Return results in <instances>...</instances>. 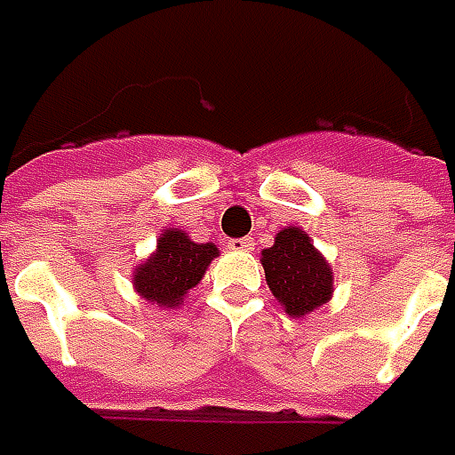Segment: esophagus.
Wrapping results in <instances>:
<instances>
[{"label": "esophagus", "mask_w": 455, "mask_h": 455, "mask_svg": "<svg viewBox=\"0 0 455 455\" xmlns=\"http://www.w3.org/2000/svg\"><path fill=\"white\" fill-rule=\"evenodd\" d=\"M228 250H230V252H252V250H254V240H252V237L228 240Z\"/></svg>", "instance_id": "obj_1"}]
</instances>
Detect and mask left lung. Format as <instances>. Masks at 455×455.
<instances>
[{"mask_svg": "<svg viewBox=\"0 0 455 455\" xmlns=\"http://www.w3.org/2000/svg\"><path fill=\"white\" fill-rule=\"evenodd\" d=\"M259 262L269 291L291 318L314 314L333 299V267L301 228H282Z\"/></svg>", "mask_w": 455, "mask_h": 455, "instance_id": "left-lung-1", "label": "left lung"}]
</instances>
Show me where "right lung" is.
<instances>
[{"instance_id":"add662e5","label":"right lung","mask_w":455,"mask_h":455,"mask_svg":"<svg viewBox=\"0 0 455 455\" xmlns=\"http://www.w3.org/2000/svg\"><path fill=\"white\" fill-rule=\"evenodd\" d=\"M218 254V244L193 243L186 230L166 228L156 240V250L132 272V286L147 304L166 311L179 308L193 286L201 284Z\"/></svg>"}]
</instances>
